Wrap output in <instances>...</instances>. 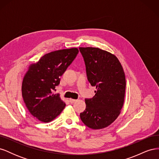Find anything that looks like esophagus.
Returning a JSON list of instances; mask_svg holds the SVG:
<instances>
[{"label": "esophagus", "mask_w": 159, "mask_h": 159, "mask_svg": "<svg viewBox=\"0 0 159 159\" xmlns=\"http://www.w3.org/2000/svg\"><path fill=\"white\" fill-rule=\"evenodd\" d=\"M69 101H70V103H75L76 102V100L74 99H70Z\"/></svg>", "instance_id": "obj_1"}]
</instances>
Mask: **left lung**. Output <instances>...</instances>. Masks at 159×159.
Wrapping results in <instances>:
<instances>
[{"instance_id":"obj_1","label":"left lung","mask_w":159,"mask_h":159,"mask_svg":"<svg viewBox=\"0 0 159 159\" xmlns=\"http://www.w3.org/2000/svg\"><path fill=\"white\" fill-rule=\"evenodd\" d=\"M88 80L95 86V95L86 98V107L80 113L82 122L89 128L100 129L117 118L124 103L126 81L117 57L98 48H80Z\"/></svg>"}]
</instances>
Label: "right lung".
I'll return each mask as SVG.
<instances>
[{
  "label": "right lung",
  "mask_w": 159,
  "mask_h": 159,
  "mask_svg": "<svg viewBox=\"0 0 159 159\" xmlns=\"http://www.w3.org/2000/svg\"><path fill=\"white\" fill-rule=\"evenodd\" d=\"M78 52V48L52 52L29 67L22 81V98L31 115L39 121L50 122L64 109L66 103L53 91Z\"/></svg>",
  "instance_id": "obj_1"
}]
</instances>
